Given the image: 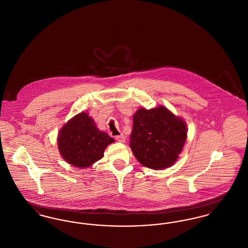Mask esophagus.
Here are the masks:
<instances>
[{"mask_svg": "<svg viewBox=\"0 0 248 248\" xmlns=\"http://www.w3.org/2000/svg\"><path fill=\"white\" fill-rule=\"evenodd\" d=\"M115 139H116V140H117V141L121 142V143H124V142H125V137H124V135L117 136Z\"/></svg>", "mask_w": 248, "mask_h": 248, "instance_id": "1", "label": "esophagus"}]
</instances>
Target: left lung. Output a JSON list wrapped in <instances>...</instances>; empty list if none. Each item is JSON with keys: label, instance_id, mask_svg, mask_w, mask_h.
<instances>
[{"label": "left lung", "instance_id": "left-lung-1", "mask_svg": "<svg viewBox=\"0 0 248 248\" xmlns=\"http://www.w3.org/2000/svg\"><path fill=\"white\" fill-rule=\"evenodd\" d=\"M187 124L166 107L140 108L133 116L130 148L142 165L161 170L174 165L187 140Z\"/></svg>", "mask_w": 248, "mask_h": 248}]
</instances>
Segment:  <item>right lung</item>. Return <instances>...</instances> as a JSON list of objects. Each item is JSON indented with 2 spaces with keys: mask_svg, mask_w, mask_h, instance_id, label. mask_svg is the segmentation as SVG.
Listing matches in <instances>:
<instances>
[{
  "mask_svg": "<svg viewBox=\"0 0 248 248\" xmlns=\"http://www.w3.org/2000/svg\"><path fill=\"white\" fill-rule=\"evenodd\" d=\"M114 142L106 132L96 127L88 113L82 111L70 119L59 130L58 148L70 165L87 168L104 156L107 147Z\"/></svg>",
  "mask_w": 248,
  "mask_h": 248,
  "instance_id": "add662e5",
  "label": "right lung"
}]
</instances>
